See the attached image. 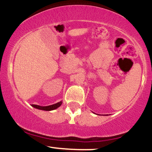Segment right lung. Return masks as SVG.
<instances>
[{
  "mask_svg": "<svg viewBox=\"0 0 152 152\" xmlns=\"http://www.w3.org/2000/svg\"><path fill=\"white\" fill-rule=\"evenodd\" d=\"M62 101L59 102L56 104H52V105H49V106H41L39 105H35V104H32L33 107L36 108L37 109H40V110H43V111H52V110L56 109L57 108H58L59 106L62 104Z\"/></svg>",
  "mask_w": 152,
  "mask_h": 152,
  "instance_id": "obj_1",
  "label": "right lung"
}]
</instances>
